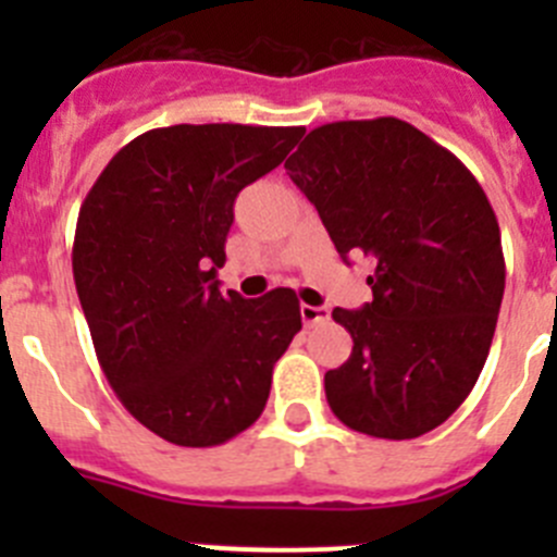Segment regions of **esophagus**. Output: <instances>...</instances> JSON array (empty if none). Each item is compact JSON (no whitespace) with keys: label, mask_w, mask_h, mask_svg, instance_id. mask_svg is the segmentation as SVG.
<instances>
[{"label":"esophagus","mask_w":557,"mask_h":557,"mask_svg":"<svg viewBox=\"0 0 557 557\" xmlns=\"http://www.w3.org/2000/svg\"><path fill=\"white\" fill-rule=\"evenodd\" d=\"M301 321L307 326H314V323L329 321V309L326 307H309V304H301Z\"/></svg>","instance_id":"obj_1"}]
</instances>
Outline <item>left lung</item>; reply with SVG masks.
Returning <instances> with one entry per match:
<instances>
[{
	"instance_id": "obj_1",
	"label": "left lung",
	"mask_w": 557,
	"mask_h": 557,
	"mask_svg": "<svg viewBox=\"0 0 557 557\" xmlns=\"http://www.w3.org/2000/svg\"><path fill=\"white\" fill-rule=\"evenodd\" d=\"M284 166L337 253L376 268L373 301L332 312L354 348L326 373L329 407L371 437L435 430L476 385L505 293L485 191L457 156L396 116L314 127Z\"/></svg>"
}]
</instances>
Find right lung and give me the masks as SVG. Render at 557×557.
<instances>
[{
  "mask_svg": "<svg viewBox=\"0 0 557 557\" xmlns=\"http://www.w3.org/2000/svg\"><path fill=\"white\" fill-rule=\"evenodd\" d=\"M304 127L172 125L127 141L88 189L72 273L108 385L175 446H220L262 416L301 332L293 289L220 293L234 200Z\"/></svg>",
  "mask_w": 557,
  "mask_h": 557,
  "instance_id": "add662e5",
  "label": "right lung"
}]
</instances>
